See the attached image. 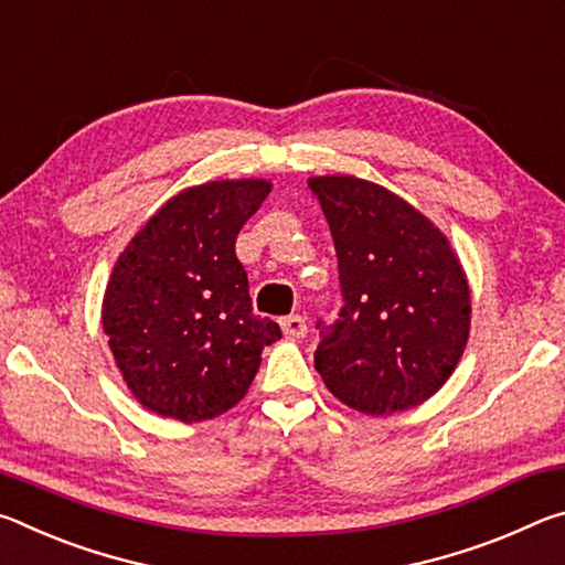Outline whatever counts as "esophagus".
<instances>
[{
  "label": "esophagus",
  "mask_w": 565,
  "mask_h": 565,
  "mask_svg": "<svg viewBox=\"0 0 565 565\" xmlns=\"http://www.w3.org/2000/svg\"><path fill=\"white\" fill-rule=\"evenodd\" d=\"M281 329L289 339H303L306 337V319L299 317V313H291V317H284L281 319Z\"/></svg>",
  "instance_id": "1"
}]
</instances>
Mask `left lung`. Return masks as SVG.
I'll return each mask as SVG.
<instances>
[{
  "mask_svg": "<svg viewBox=\"0 0 565 565\" xmlns=\"http://www.w3.org/2000/svg\"><path fill=\"white\" fill-rule=\"evenodd\" d=\"M339 259L341 309L317 321L313 363L341 404L384 416L431 398L454 374L471 294L448 238L384 186L309 179Z\"/></svg>",
  "mask_w": 565,
  "mask_h": 565,
  "instance_id": "left-lung-1",
  "label": "left lung"
}]
</instances>
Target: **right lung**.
<instances>
[{
    "label": "right lung",
    "mask_w": 565,
    "mask_h": 565,
    "mask_svg": "<svg viewBox=\"0 0 565 565\" xmlns=\"http://www.w3.org/2000/svg\"><path fill=\"white\" fill-rule=\"evenodd\" d=\"M271 184L212 181L159 209L124 248L104 294L114 361L141 406L184 424L224 414L252 386L262 349L281 339L254 317L234 244Z\"/></svg>",
    "instance_id": "obj_1"
}]
</instances>
